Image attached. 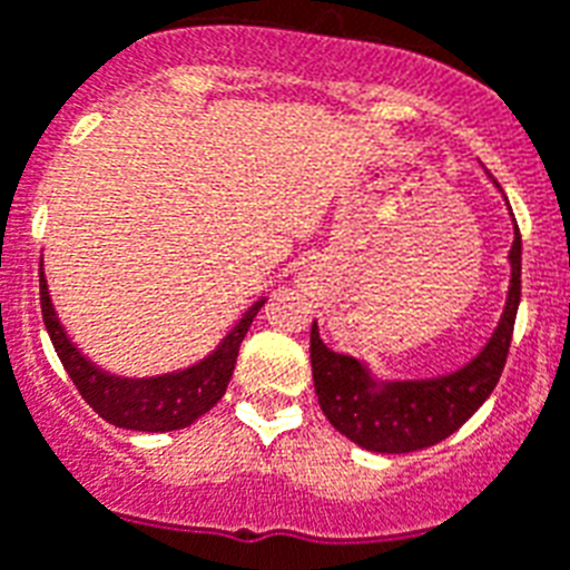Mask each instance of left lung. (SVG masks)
<instances>
[{
  "label": "left lung",
  "mask_w": 570,
  "mask_h": 570,
  "mask_svg": "<svg viewBox=\"0 0 570 570\" xmlns=\"http://www.w3.org/2000/svg\"><path fill=\"white\" fill-rule=\"evenodd\" d=\"M512 215V212H510ZM515 220V218H512ZM510 288L487 346L454 373L436 379H375L364 361L332 352L312 323V375L320 411L346 440L379 454H407L443 443L495 390L521 303V233L512 224Z\"/></svg>",
  "instance_id": "left-lung-1"
}]
</instances>
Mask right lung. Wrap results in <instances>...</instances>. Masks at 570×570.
Returning <instances> with one entry per match:
<instances>
[{"label":"right lung","mask_w":570,"mask_h":570,"mask_svg":"<svg viewBox=\"0 0 570 570\" xmlns=\"http://www.w3.org/2000/svg\"><path fill=\"white\" fill-rule=\"evenodd\" d=\"M267 296L242 314V320L229 328L224 341L215 350L200 358L197 364L177 370V373L150 375V379H125V375H110L107 370L96 366L66 335L55 305H51L49 285L42 276L40 258V308L42 323L51 337V346L58 352L60 364L75 381V387L83 396V402L92 411L116 428L127 431H145V434H163V431H180L191 422L200 420L206 411H212L227 393V384L233 379L238 346H242L247 328L258 308L265 305Z\"/></svg>","instance_id":"right-lung-1"}]
</instances>
